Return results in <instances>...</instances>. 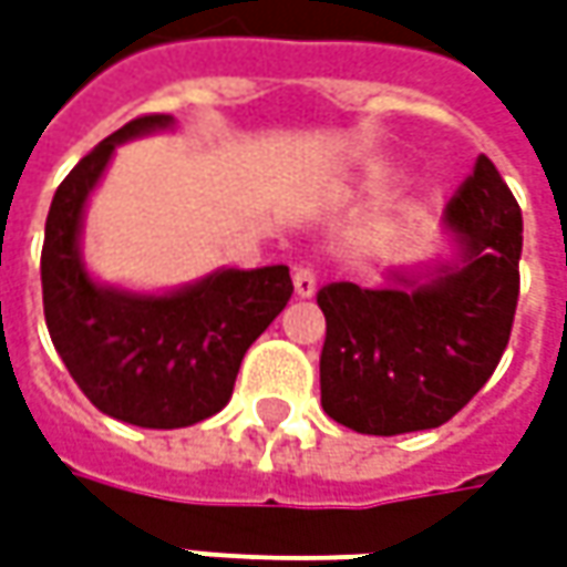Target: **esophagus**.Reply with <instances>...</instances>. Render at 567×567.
Returning <instances> with one entry per match:
<instances>
[{"mask_svg": "<svg viewBox=\"0 0 567 567\" xmlns=\"http://www.w3.org/2000/svg\"><path fill=\"white\" fill-rule=\"evenodd\" d=\"M293 290L299 299H309V296H316V290H318L316 271H312V268H296Z\"/></svg>", "mask_w": 567, "mask_h": 567, "instance_id": "obj_1", "label": "esophagus"}]
</instances>
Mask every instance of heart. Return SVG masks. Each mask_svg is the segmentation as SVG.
I'll list each match as a JSON object with an SVG mask.
<instances>
[{
  "mask_svg": "<svg viewBox=\"0 0 567 567\" xmlns=\"http://www.w3.org/2000/svg\"><path fill=\"white\" fill-rule=\"evenodd\" d=\"M398 183V169L388 164H369L362 166V173L353 179V183H347L343 192L347 195H375V192H384L388 186H394Z\"/></svg>",
  "mask_w": 567,
  "mask_h": 567,
  "instance_id": "1",
  "label": "heart"
}]
</instances>
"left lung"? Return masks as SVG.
I'll return each mask as SVG.
<instances>
[{"label":"left lung","instance_id":"obj_1","mask_svg":"<svg viewBox=\"0 0 567 567\" xmlns=\"http://www.w3.org/2000/svg\"><path fill=\"white\" fill-rule=\"evenodd\" d=\"M454 255L394 268L379 287L318 290L328 321L321 406L362 435L447 423L489 381L512 338L524 220L486 154L445 210Z\"/></svg>","mask_w":567,"mask_h":567}]
</instances>
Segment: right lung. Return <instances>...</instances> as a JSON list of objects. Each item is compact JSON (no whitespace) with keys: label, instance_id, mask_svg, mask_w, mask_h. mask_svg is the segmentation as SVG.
I'll return each instance as SVG.
<instances>
[{"label":"right lung","instance_id":"obj_1","mask_svg":"<svg viewBox=\"0 0 567 567\" xmlns=\"http://www.w3.org/2000/svg\"><path fill=\"white\" fill-rule=\"evenodd\" d=\"M138 116L81 157L55 188L40 255L43 316L69 375L106 416L142 429H183L229 403L239 362L293 293L287 265L220 268L166 293L100 284L81 255L91 192L116 147L173 128Z\"/></svg>","mask_w":567,"mask_h":567}]
</instances>
